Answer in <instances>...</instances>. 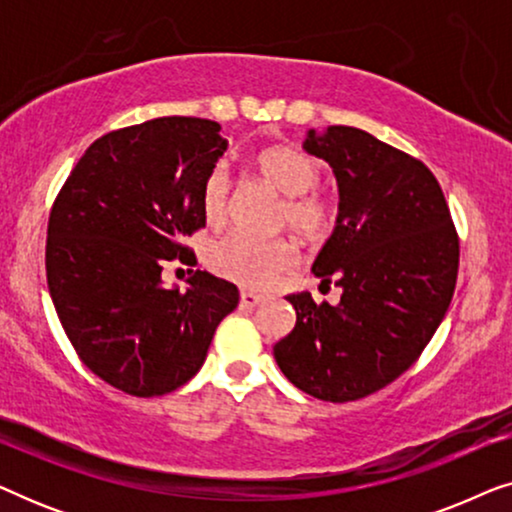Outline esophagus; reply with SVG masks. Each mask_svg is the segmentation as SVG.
Masks as SVG:
<instances>
[{
    "label": "esophagus",
    "instance_id": "esophagus-1",
    "mask_svg": "<svg viewBox=\"0 0 512 512\" xmlns=\"http://www.w3.org/2000/svg\"><path fill=\"white\" fill-rule=\"evenodd\" d=\"M263 303V296H258V293L254 291H242L240 293V305L242 307H249V310H254V307H258Z\"/></svg>",
    "mask_w": 512,
    "mask_h": 512
}]
</instances>
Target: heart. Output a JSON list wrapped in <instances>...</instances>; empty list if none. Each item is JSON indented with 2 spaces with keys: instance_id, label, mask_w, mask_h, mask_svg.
<instances>
[{
  "instance_id": "obj_1",
  "label": "heart",
  "mask_w": 512,
  "mask_h": 512,
  "mask_svg": "<svg viewBox=\"0 0 512 512\" xmlns=\"http://www.w3.org/2000/svg\"><path fill=\"white\" fill-rule=\"evenodd\" d=\"M254 170L265 184L284 195L277 226L289 228L305 242H321L335 226V205L319 191L321 167L293 146L272 144L256 151ZM200 209L209 226H221L230 212V177L226 167L207 172L200 188ZM298 261L296 244L286 237L256 240L233 233L207 249V265L216 275L244 289H268Z\"/></svg>"
}]
</instances>
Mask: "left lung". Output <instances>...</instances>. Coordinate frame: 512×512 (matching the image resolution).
Returning a JSON list of instances; mask_svg holds the SVG:
<instances>
[{
	"label": "left lung",
	"mask_w": 512,
	"mask_h": 512,
	"mask_svg": "<svg viewBox=\"0 0 512 512\" xmlns=\"http://www.w3.org/2000/svg\"><path fill=\"white\" fill-rule=\"evenodd\" d=\"M305 151L338 179V226L312 272L342 296L338 305L314 303L307 291L286 298L296 326L272 352L305 394L359 401L403 375L429 345L457 284L459 235L422 160L349 125L310 130Z\"/></svg>",
	"instance_id": "8db88e82"
}]
</instances>
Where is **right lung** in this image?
Returning a JSON list of instances; mask_svg holds the SVG:
<instances>
[{
  "instance_id": "obj_1",
  "label": "right lung",
  "mask_w": 512,
  "mask_h": 512,
  "mask_svg": "<svg viewBox=\"0 0 512 512\" xmlns=\"http://www.w3.org/2000/svg\"><path fill=\"white\" fill-rule=\"evenodd\" d=\"M221 125L165 116L95 139L48 216L46 279L79 359L111 387L151 398L198 373L235 284L191 270L165 289L163 268L195 265L184 240L205 226L200 188L226 153Z\"/></svg>"
}]
</instances>
